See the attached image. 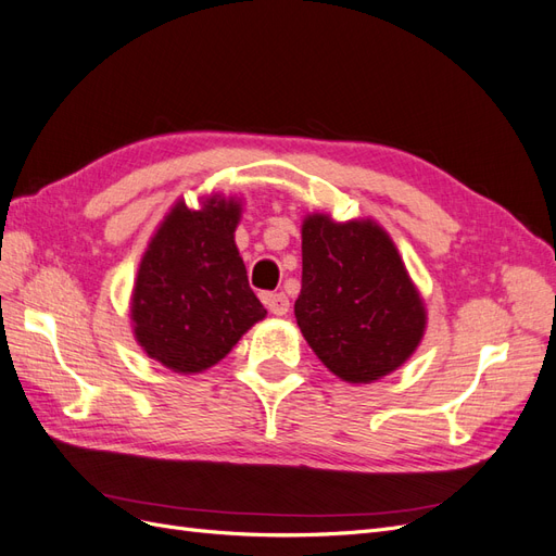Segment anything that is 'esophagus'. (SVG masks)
<instances>
[{
	"label": "esophagus",
	"mask_w": 556,
	"mask_h": 556,
	"mask_svg": "<svg viewBox=\"0 0 556 556\" xmlns=\"http://www.w3.org/2000/svg\"><path fill=\"white\" fill-rule=\"evenodd\" d=\"M264 304H266V308L271 311L274 315H285L290 311V299L285 296L282 292H278V294H266L264 296Z\"/></svg>",
	"instance_id": "obj_1"
}]
</instances>
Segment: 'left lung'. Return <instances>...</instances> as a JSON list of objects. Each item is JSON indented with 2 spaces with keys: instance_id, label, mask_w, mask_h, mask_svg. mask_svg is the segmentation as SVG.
Masks as SVG:
<instances>
[{
  "instance_id": "left-lung-1",
  "label": "left lung",
  "mask_w": 556,
  "mask_h": 556,
  "mask_svg": "<svg viewBox=\"0 0 556 556\" xmlns=\"http://www.w3.org/2000/svg\"><path fill=\"white\" fill-rule=\"evenodd\" d=\"M301 262L296 325L331 374L374 382L413 355L425 333V306L376 223L306 217Z\"/></svg>"
}]
</instances>
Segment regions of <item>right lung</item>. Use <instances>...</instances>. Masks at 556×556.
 <instances>
[{
	"label": "right lung",
	"instance_id": "1",
	"mask_svg": "<svg viewBox=\"0 0 556 556\" xmlns=\"http://www.w3.org/2000/svg\"><path fill=\"white\" fill-rule=\"evenodd\" d=\"M239 213L231 199L213 197L201 211L180 201L141 260L134 333L148 357L176 374L217 364L266 315L233 243Z\"/></svg>",
	"mask_w": 556,
	"mask_h": 556
}]
</instances>
